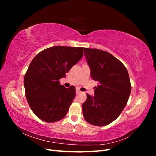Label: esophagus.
I'll use <instances>...</instances> for the list:
<instances>
[{
  "instance_id": "obj_1",
  "label": "esophagus",
  "mask_w": 156,
  "mask_h": 156,
  "mask_svg": "<svg viewBox=\"0 0 156 156\" xmlns=\"http://www.w3.org/2000/svg\"><path fill=\"white\" fill-rule=\"evenodd\" d=\"M80 92H81V91H80V90L78 89V88H77V89H76V94H79V93H80Z\"/></svg>"
}]
</instances>
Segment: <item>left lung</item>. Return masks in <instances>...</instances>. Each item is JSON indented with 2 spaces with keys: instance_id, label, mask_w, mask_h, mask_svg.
I'll list each match as a JSON object with an SVG mask.
<instances>
[{
  "instance_id": "8db88e82",
  "label": "left lung",
  "mask_w": 156,
  "mask_h": 156,
  "mask_svg": "<svg viewBox=\"0 0 156 156\" xmlns=\"http://www.w3.org/2000/svg\"><path fill=\"white\" fill-rule=\"evenodd\" d=\"M93 80L99 83L94 96L87 94L83 104L84 119L89 124L104 126L119 116L131 93L128 72L119 60L107 51L84 48Z\"/></svg>"
}]
</instances>
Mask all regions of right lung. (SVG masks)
<instances>
[{"mask_svg":"<svg viewBox=\"0 0 156 156\" xmlns=\"http://www.w3.org/2000/svg\"><path fill=\"white\" fill-rule=\"evenodd\" d=\"M83 48L55 46L41 51L32 59L24 77L25 96L33 112L46 122L65 117L75 97V87L60 84L81 60Z\"/></svg>","mask_w":156,"mask_h":156,"instance_id":"1","label":"right lung"}]
</instances>
